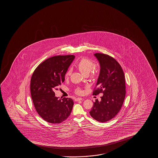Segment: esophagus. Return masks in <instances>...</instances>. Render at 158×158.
I'll list each match as a JSON object with an SVG mask.
<instances>
[{
    "label": "esophagus",
    "instance_id": "obj_1",
    "mask_svg": "<svg viewBox=\"0 0 158 158\" xmlns=\"http://www.w3.org/2000/svg\"><path fill=\"white\" fill-rule=\"evenodd\" d=\"M82 99H83L81 98H76V99H75V101H76V102H78V101L82 100Z\"/></svg>",
    "mask_w": 158,
    "mask_h": 158
}]
</instances>
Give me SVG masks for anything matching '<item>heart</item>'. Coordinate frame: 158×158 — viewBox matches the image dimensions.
I'll list each match as a JSON object with an SVG mask.
<instances>
[{
  "mask_svg": "<svg viewBox=\"0 0 158 158\" xmlns=\"http://www.w3.org/2000/svg\"><path fill=\"white\" fill-rule=\"evenodd\" d=\"M94 66V64L93 63V61L89 59L84 58L81 59L77 64L76 67L84 75L87 76L89 74V78L94 79L97 78L99 74V71L97 69H93ZM71 69H68L65 73V78H68L71 75ZM75 93L78 95H81L83 93V91L80 87H78L76 89Z\"/></svg>",
  "mask_w": 158,
  "mask_h": 158,
  "instance_id": "1",
  "label": "heart"
}]
</instances>
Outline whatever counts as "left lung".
I'll return each instance as SVG.
<instances>
[{"instance_id":"1","label":"left lung","mask_w":158,"mask_h":158,"mask_svg":"<svg viewBox=\"0 0 158 158\" xmlns=\"http://www.w3.org/2000/svg\"><path fill=\"white\" fill-rule=\"evenodd\" d=\"M100 65V72L93 95L103 93L101 101L95 100L89 114L93 119L105 123L119 113L126 95L125 75L119 63L108 54H94Z\"/></svg>"}]
</instances>
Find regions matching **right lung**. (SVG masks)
Returning a JSON list of instances; mask_svg holds the SVG:
<instances>
[{
    "label": "right lung",
    "instance_id": "1",
    "mask_svg": "<svg viewBox=\"0 0 158 158\" xmlns=\"http://www.w3.org/2000/svg\"><path fill=\"white\" fill-rule=\"evenodd\" d=\"M74 58V55L52 56L40 63L31 79V97L35 108L43 119L57 124L69 117L73 106L71 98L59 99L54 91L65 80V75Z\"/></svg>",
    "mask_w": 158,
    "mask_h": 158
}]
</instances>
